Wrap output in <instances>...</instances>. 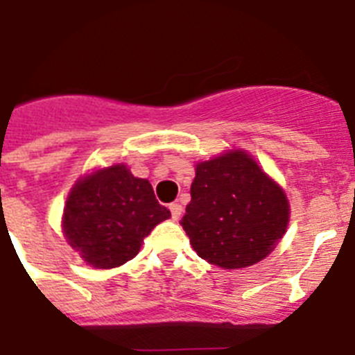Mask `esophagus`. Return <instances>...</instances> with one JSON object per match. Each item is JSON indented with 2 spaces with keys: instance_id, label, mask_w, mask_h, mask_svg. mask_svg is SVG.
<instances>
[{
  "instance_id": "obj_1",
  "label": "esophagus",
  "mask_w": 355,
  "mask_h": 355,
  "mask_svg": "<svg viewBox=\"0 0 355 355\" xmlns=\"http://www.w3.org/2000/svg\"><path fill=\"white\" fill-rule=\"evenodd\" d=\"M169 211H171L173 220H178V218H180V215H182V206H180L178 202L169 204Z\"/></svg>"
}]
</instances>
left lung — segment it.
I'll list each match as a JSON object with an SVG mask.
<instances>
[{"label": "left lung", "instance_id": "1", "mask_svg": "<svg viewBox=\"0 0 355 355\" xmlns=\"http://www.w3.org/2000/svg\"><path fill=\"white\" fill-rule=\"evenodd\" d=\"M284 189L243 149L197 162L184 232L198 257L224 270L262 261L286 233Z\"/></svg>", "mask_w": 355, "mask_h": 355}]
</instances>
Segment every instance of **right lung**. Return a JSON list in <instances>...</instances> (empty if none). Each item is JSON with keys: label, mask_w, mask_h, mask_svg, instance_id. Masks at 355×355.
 Instances as JSON below:
<instances>
[{"label": "right lung", "mask_w": 355, "mask_h": 355, "mask_svg": "<svg viewBox=\"0 0 355 355\" xmlns=\"http://www.w3.org/2000/svg\"><path fill=\"white\" fill-rule=\"evenodd\" d=\"M169 217L149 180L135 177L125 164H112L78 178L65 200L62 230L89 266L109 270L137 257L144 239Z\"/></svg>", "instance_id": "1"}]
</instances>
